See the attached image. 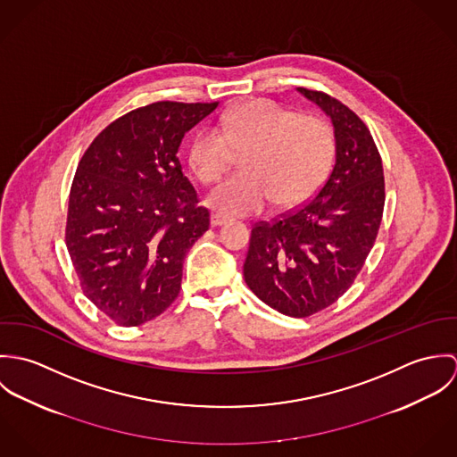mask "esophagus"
Listing matches in <instances>:
<instances>
[{
	"label": "esophagus",
	"instance_id": "34e87169",
	"mask_svg": "<svg viewBox=\"0 0 457 457\" xmlns=\"http://www.w3.org/2000/svg\"><path fill=\"white\" fill-rule=\"evenodd\" d=\"M227 221H228V218L223 216V214H218V212H212V214H211V225H212V227H221V225H225Z\"/></svg>",
	"mask_w": 457,
	"mask_h": 457
}]
</instances>
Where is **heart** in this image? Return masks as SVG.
Returning a JSON list of instances; mask_svg holds the SVG:
<instances>
[{
  "label": "heart",
  "mask_w": 457,
  "mask_h": 457,
  "mask_svg": "<svg viewBox=\"0 0 457 457\" xmlns=\"http://www.w3.org/2000/svg\"><path fill=\"white\" fill-rule=\"evenodd\" d=\"M237 154L243 172L218 187L209 205L230 216L262 211L274 200L294 207L315 195L330 172L336 137L324 118L299 114L270 100H248L205 127L190 145V165L202 183H218Z\"/></svg>",
  "instance_id": "heart-1"
}]
</instances>
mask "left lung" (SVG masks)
<instances>
[{
  "label": "left lung",
  "instance_id": "obj_1",
  "mask_svg": "<svg viewBox=\"0 0 457 457\" xmlns=\"http://www.w3.org/2000/svg\"><path fill=\"white\" fill-rule=\"evenodd\" d=\"M299 91L330 116L336 163L315 196L253 225L245 281L272 310L306 319L334 304L361 272L382 223L386 181L364 121L324 91Z\"/></svg>",
  "mask_w": 457,
  "mask_h": 457
}]
</instances>
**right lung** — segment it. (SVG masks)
<instances>
[{"mask_svg": "<svg viewBox=\"0 0 457 457\" xmlns=\"http://www.w3.org/2000/svg\"><path fill=\"white\" fill-rule=\"evenodd\" d=\"M216 107L133 109L100 131L79 162L66 248L84 295L118 326H142L179 295L183 262L209 228V209L198 205L178 149Z\"/></svg>", "mask_w": 457, "mask_h": 457, "instance_id": "right-lung-1", "label": "right lung"}]
</instances>
